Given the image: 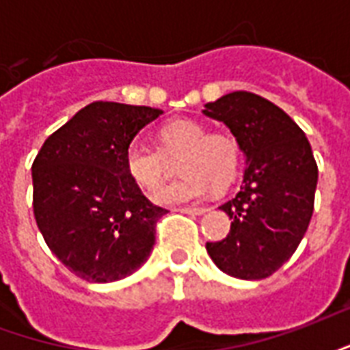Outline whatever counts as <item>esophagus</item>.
Returning <instances> with one entry per match:
<instances>
[{
    "instance_id": "34e87169",
    "label": "esophagus",
    "mask_w": 350,
    "mask_h": 350,
    "mask_svg": "<svg viewBox=\"0 0 350 350\" xmlns=\"http://www.w3.org/2000/svg\"><path fill=\"white\" fill-rule=\"evenodd\" d=\"M176 212L187 213V215H202L208 212V208H176Z\"/></svg>"
}]
</instances>
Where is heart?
<instances>
[{
    "instance_id": "b5f03b06",
    "label": "heart",
    "mask_w": 350,
    "mask_h": 350,
    "mask_svg": "<svg viewBox=\"0 0 350 350\" xmlns=\"http://www.w3.org/2000/svg\"><path fill=\"white\" fill-rule=\"evenodd\" d=\"M159 149L140 140L131 142L123 153L125 172L140 189L153 191L165 180L168 161L178 159L180 180L163 185L153 200L163 206L185 204L204 197L213 187L221 191L236 178L240 168V144L223 131L208 133L195 120H172L159 129Z\"/></svg>"
}]
</instances>
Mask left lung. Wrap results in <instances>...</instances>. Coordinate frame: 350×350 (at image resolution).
I'll use <instances>...</instances> for the list:
<instances>
[{
    "instance_id": "obj_1",
    "label": "left lung",
    "mask_w": 350,
    "mask_h": 350,
    "mask_svg": "<svg viewBox=\"0 0 350 350\" xmlns=\"http://www.w3.org/2000/svg\"><path fill=\"white\" fill-rule=\"evenodd\" d=\"M202 112L225 123L245 155L240 191L221 206L230 232L206 251L232 278H268L293 257L313 215L319 170L309 140L291 116L255 93H227Z\"/></svg>"
}]
</instances>
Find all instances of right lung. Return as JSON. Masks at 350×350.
I'll return each instance as SVG.
<instances>
[{"label": "right lung", "instance_id": "1", "mask_svg": "<svg viewBox=\"0 0 350 350\" xmlns=\"http://www.w3.org/2000/svg\"><path fill=\"white\" fill-rule=\"evenodd\" d=\"M163 110L95 100L52 133L31 167L33 213L50 251L79 278L112 283L135 273L167 213L133 183L125 148Z\"/></svg>", "mask_w": 350, "mask_h": 350}]
</instances>
